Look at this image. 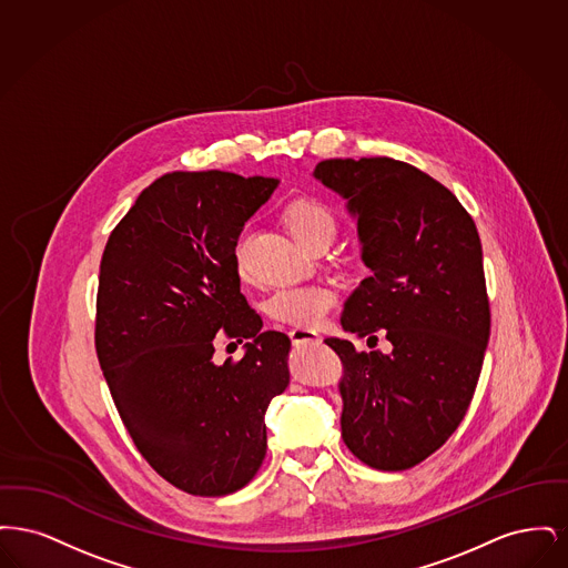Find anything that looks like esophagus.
<instances>
[{
    "mask_svg": "<svg viewBox=\"0 0 568 568\" xmlns=\"http://www.w3.org/2000/svg\"><path fill=\"white\" fill-rule=\"evenodd\" d=\"M290 338L294 345H302V343H317L320 341V334L311 327H294L290 329Z\"/></svg>",
    "mask_w": 568,
    "mask_h": 568,
    "instance_id": "esophagus-1",
    "label": "esophagus"
}]
</instances>
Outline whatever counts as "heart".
Segmentation results:
<instances>
[{
	"instance_id": "heart-1",
	"label": "heart",
	"mask_w": 568,
	"mask_h": 568,
	"mask_svg": "<svg viewBox=\"0 0 568 568\" xmlns=\"http://www.w3.org/2000/svg\"><path fill=\"white\" fill-rule=\"evenodd\" d=\"M287 225L297 243L308 241L320 232H336V219L317 200H297L287 211ZM246 232L234 243V264L241 276L246 272ZM336 304V296L329 287L324 285H294L276 290L268 302L266 311L272 320L283 324L297 325V327H315L322 324L327 311Z\"/></svg>"
}]
</instances>
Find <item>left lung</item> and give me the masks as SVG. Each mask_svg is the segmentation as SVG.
I'll use <instances>...</instances> for the list:
<instances>
[{"instance_id": "1", "label": "left lung", "mask_w": 568, "mask_h": 568, "mask_svg": "<svg viewBox=\"0 0 568 568\" xmlns=\"http://www.w3.org/2000/svg\"><path fill=\"white\" fill-rule=\"evenodd\" d=\"M313 176L347 200L371 271L341 325L375 345L385 329L392 345L366 353L325 338L343 362V440L377 470H406L456 433L481 375L489 302L477 225L452 191L405 162L324 160Z\"/></svg>"}]
</instances>
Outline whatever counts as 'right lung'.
Masks as SVG:
<instances>
[{
	"instance_id": "right-lung-1",
	"label": "right lung",
	"mask_w": 568,
	"mask_h": 568,
	"mask_svg": "<svg viewBox=\"0 0 568 568\" xmlns=\"http://www.w3.org/2000/svg\"><path fill=\"white\" fill-rule=\"evenodd\" d=\"M276 179L172 172L112 230L100 264L95 349L138 452L172 486L225 496L266 456V408L290 385V338L262 332L234 243ZM246 339L212 362L215 332Z\"/></svg>"
}]
</instances>
